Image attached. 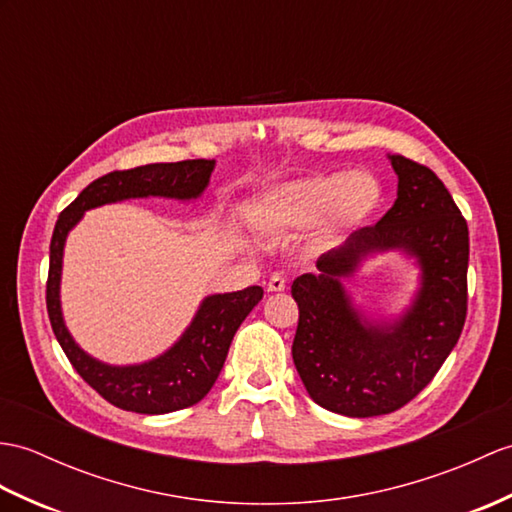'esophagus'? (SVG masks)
<instances>
[{
  "instance_id": "esophagus-1",
  "label": "esophagus",
  "mask_w": 512,
  "mask_h": 512,
  "mask_svg": "<svg viewBox=\"0 0 512 512\" xmlns=\"http://www.w3.org/2000/svg\"><path fill=\"white\" fill-rule=\"evenodd\" d=\"M266 290L268 292H283L285 290V277L279 275V272H277V275H272L266 283Z\"/></svg>"
}]
</instances>
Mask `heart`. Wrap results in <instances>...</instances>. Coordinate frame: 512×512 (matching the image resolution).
I'll return each mask as SVG.
<instances>
[{"mask_svg":"<svg viewBox=\"0 0 512 512\" xmlns=\"http://www.w3.org/2000/svg\"><path fill=\"white\" fill-rule=\"evenodd\" d=\"M384 207V187L366 170L314 174L272 185L248 207V220L264 235H292L312 227L316 246H336L366 231ZM248 246L246 240H240Z\"/></svg>","mask_w":512,"mask_h":512,"instance_id":"1","label":"heart"}]
</instances>
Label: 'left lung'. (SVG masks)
<instances>
[{
	"label": "left lung",
	"mask_w": 512,
	"mask_h": 512,
	"mask_svg": "<svg viewBox=\"0 0 512 512\" xmlns=\"http://www.w3.org/2000/svg\"><path fill=\"white\" fill-rule=\"evenodd\" d=\"M397 198L375 227L316 259L292 283L299 327L292 360L320 408L366 419L406 406L456 347L467 316L469 231L430 168L388 154ZM418 268V288L397 315H371L346 283L379 254Z\"/></svg>",
	"instance_id": "1"
}]
</instances>
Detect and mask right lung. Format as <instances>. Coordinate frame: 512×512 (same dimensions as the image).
Wrapping results in <instances>:
<instances>
[{
    "label": "right lung",
    "mask_w": 512,
    "mask_h": 512,
    "mask_svg": "<svg viewBox=\"0 0 512 512\" xmlns=\"http://www.w3.org/2000/svg\"><path fill=\"white\" fill-rule=\"evenodd\" d=\"M213 168L216 161L196 159L150 163L135 170L111 172L82 189L80 196L58 216L50 244V275H47L45 296L54 336L78 375L106 401L122 410L168 414L198 403L216 384L237 327L261 301L264 290L259 285H248L237 292L209 294L200 301L194 318L172 347L144 362L109 364L82 349L65 323L61 281L67 237L87 211L104 205L135 198L194 202L209 187Z\"/></svg>",
    "instance_id": "1"
}]
</instances>
